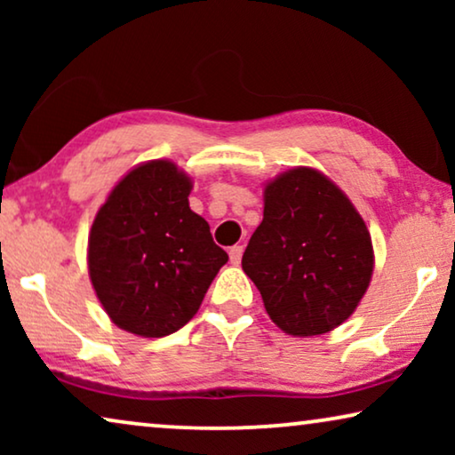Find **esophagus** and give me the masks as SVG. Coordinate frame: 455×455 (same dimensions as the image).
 <instances>
[{
	"instance_id": "34e87169",
	"label": "esophagus",
	"mask_w": 455,
	"mask_h": 455,
	"mask_svg": "<svg viewBox=\"0 0 455 455\" xmlns=\"http://www.w3.org/2000/svg\"><path fill=\"white\" fill-rule=\"evenodd\" d=\"M242 252H244V246H240V244L232 246V248H229V260H232L234 265H238L242 260Z\"/></svg>"
}]
</instances>
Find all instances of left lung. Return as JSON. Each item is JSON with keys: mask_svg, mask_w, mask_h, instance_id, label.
<instances>
[{"mask_svg": "<svg viewBox=\"0 0 455 455\" xmlns=\"http://www.w3.org/2000/svg\"><path fill=\"white\" fill-rule=\"evenodd\" d=\"M242 269L279 329L321 335L341 325L369 288L371 234L331 180L296 167L267 184L263 221Z\"/></svg>", "mask_w": 455, "mask_h": 455, "instance_id": "obj_1", "label": "left lung"}]
</instances>
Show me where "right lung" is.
Listing matches in <instances>:
<instances>
[{
	"mask_svg": "<svg viewBox=\"0 0 455 455\" xmlns=\"http://www.w3.org/2000/svg\"><path fill=\"white\" fill-rule=\"evenodd\" d=\"M190 178L148 161L122 178L92 221L89 273L105 313L142 338H164L196 315L228 252L190 211Z\"/></svg>",
	"mask_w": 455,
	"mask_h": 455,
	"instance_id": "right-lung-1",
	"label": "right lung"
}]
</instances>
